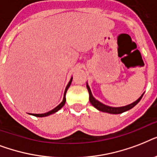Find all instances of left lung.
<instances>
[{"label": "left lung", "instance_id": "obj_1", "mask_svg": "<svg viewBox=\"0 0 157 157\" xmlns=\"http://www.w3.org/2000/svg\"><path fill=\"white\" fill-rule=\"evenodd\" d=\"M86 87L88 89L89 94H90V102L91 104L93 105L95 108H97L98 110L101 111V112H107V113H111V114H121L122 112H126V111H128V110L131 109V108H133L135 105L138 104V103H139V101L141 100L142 97L144 96V94H143L135 102L130 103V104L129 105H126V106H124V107H110V106H107V105L103 104V103H100V102L97 100V99H95V98H94V96L92 95V93H91V90L90 89V87H89L88 84L86 85Z\"/></svg>", "mask_w": 157, "mask_h": 157}]
</instances>
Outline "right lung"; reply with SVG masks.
Wrapping results in <instances>:
<instances>
[{
	"mask_svg": "<svg viewBox=\"0 0 157 157\" xmlns=\"http://www.w3.org/2000/svg\"><path fill=\"white\" fill-rule=\"evenodd\" d=\"M71 81H72V77L71 78L70 81H69L68 84H67V86L66 89H65V91H64V94H63V101H62V103H60V104H59L56 107H55V108H54V109L50 111V112H46V113H42V114H31V115H33V116H35V117H47V116H50V115L51 114H54V113L58 112L59 110L61 109L62 107L64 106L65 103H66V93H67V90H68L69 86H71Z\"/></svg>",
	"mask_w": 157,
	"mask_h": 157,
	"instance_id": "right-lung-1",
	"label": "right lung"
}]
</instances>
